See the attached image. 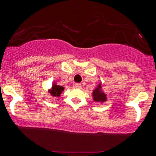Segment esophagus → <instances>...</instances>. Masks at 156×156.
Instances as JSON below:
<instances>
[{
	"label": "esophagus",
	"instance_id": "34e87169",
	"mask_svg": "<svg viewBox=\"0 0 156 156\" xmlns=\"http://www.w3.org/2000/svg\"><path fill=\"white\" fill-rule=\"evenodd\" d=\"M74 87L76 88V89H81L82 85L80 84V83H76V84L74 85Z\"/></svg>",
	"mask_w": 156,
	"mask_h": 156
}]
</instances>
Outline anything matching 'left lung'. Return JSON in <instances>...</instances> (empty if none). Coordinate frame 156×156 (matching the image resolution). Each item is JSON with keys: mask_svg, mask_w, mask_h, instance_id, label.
Here are the masks:
<instances>
[{"mask_svg": "<svg viewBox=\"0 0 156 156\" xmlns=\"http://www.w3.org/2000/svg\"><path fill=\"white\" fill-rule=\"evenodd\" d=\"M93 100L95 102H105L107 101V94L102 91L101 83H99L98 87L92 91Z\"/></svg>", "mask_w": 156, "mask_h": 156, "instance_id": "1", "label": "left lung"}]
</instances>
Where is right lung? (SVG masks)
Returning a JSON list of instances; mask_svg holds the SVG:
<instances>
[{"mask_svg": "<svg viewBox=\"0 0 156 156\" xmlns=\"http://www.w3.org/2000/svg\"><path fill=\"white\" fill-rule=\"evenodd\" d=\"M64 91V87L60 86H58L56 83H53L52 86V89L49 90V94L55 97H60L61 94Z\"/></svg>", "mask_w": 156, "mask_h": 156, "instance_id": "right-lung-1", "label": "right lung"}]
</instances>
